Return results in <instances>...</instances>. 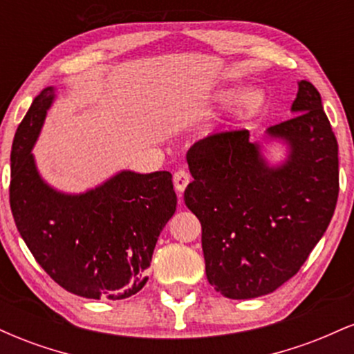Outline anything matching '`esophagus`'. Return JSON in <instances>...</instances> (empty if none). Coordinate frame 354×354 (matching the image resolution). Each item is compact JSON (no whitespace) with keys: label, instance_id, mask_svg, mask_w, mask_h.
<instances>
[{"label":"esophagus","instance_id":"34e87169","mask_svg":"<svg viewBox=\"0 0 354 354\" xmlns=\"http://www.w3.org/2000/svg\"><path fill=\"white\" fill-rule=\"evenodd\" d=\"M189 181H191L189 173L185 171V169H178V171L174 173L173 183H174V188H176L178 193H180V196L183 194V191H185L186 186H188Z\"/></svg>","mask_w":354,"mask_h":354}]
</instances>
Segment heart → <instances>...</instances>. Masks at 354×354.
Segmentation results:
<instances>
[{"label": "heart", "mask_w": 354, "mask_h": 354, "mask_svg": "<svg viewBox=\"0 0 354 354\" xmlns=\"http://www.w3.org/2000/svg\"><path fill=\"white\" fill-rule=\"evenodd\" d=\"M233 89H221L216 95V98L218 101H230L233 98ZM263 103H265V93L259 88H250L246 91L239 93L238 98L234 100L233 115L238 120H248V118L254 116L261 109Z\"/></svg>", "instance_id": "1"}]
</instances>
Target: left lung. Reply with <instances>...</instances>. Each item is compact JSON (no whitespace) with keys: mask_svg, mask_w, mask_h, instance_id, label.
<instances>
[{"mask_svg":"<svg viewBox=\"0 0 354 354\" xmlns=\"http://www.w3.org/2000/svg\"><path fill=\"white\" fill-rule=\"evenodd\" d=\"M291 111L265 133L286 146L278 165L248 129L213 133L186 153L185 203L201 223L206 278L226 298L270 295L293 278L335 213L338 141L310 81L298 83Z\"/></svg>","mask_w":354,"mask_h":354,"instance_id":"obj_1","label":"left lung"}]
</instances>
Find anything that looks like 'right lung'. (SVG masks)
<instances>
[{
  "label": "right lung",
  "instance_id": "add662e5",
  "mask_svg": "<svg viewBox=\"0 0 354 354\" xmlns=\"http://www.w3.org/2000/svg\"><path fill=\"white\" fill-rule=\"evenodd\" d=\"M55 98V88H44L16 129L10 185L16 228L66 291L89 299L129 298L148 281L158 236L176 211L173 176L123 169L84 193L55 189L31 153Z\"/></svg>",
  "mask_w": 354,
  "mask_h": 354
}]
</instances>
